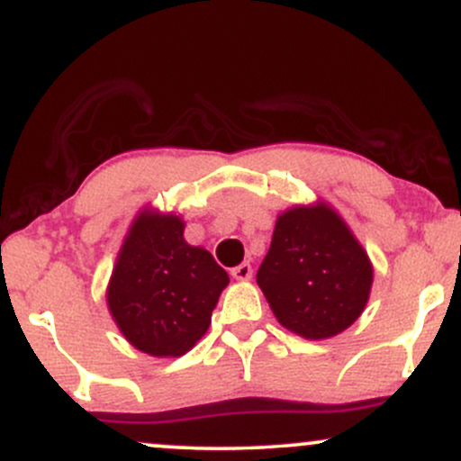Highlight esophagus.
<instances>
[{
  "instance_id": "1",
  "label": "esophagus",
  "mask_w": 461,
  "mask_h": 461,
  "mask_svg": "<svg viewBox=\"0 0 461 461\" xmlns=\"http://www.w3.org/2000/svg\"><path fill=\"white\" fill-rule=\"evenodd\" d=\"M251 275H253V268L249 262H242L238 264L236 268H231V277L238 279V282H247V279H251Z\"/></svg>"
}]
</instances>
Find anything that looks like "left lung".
<instances>
[{"label": "left lung", "instance_id": "8db88e82", "mask_svg": "<svg viewBox=\"0 0 461 461\" xmlns=\"http://www.w3.org/2000/svg\"><path fill=\"white\" fill-rule=\"evenodd\" d=\"M256 279L279 325L305 340H327L362 316L373 262L345 219L319 199L277 216Z\"/></svg>", "mask_w": 461, "mask_h": 461}]
</instances>
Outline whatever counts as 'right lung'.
<instances>
[{"mask_svg":"<svg viewBox=\"0 0 461 461\" xmlns=\"http://www.w3.org/2000/svg\"><path fill=\"white\" fill-rule=\"evenodd\" d=\"M182 214L145 205L131 221L105 301L125 340L151 357H179L208 331L230 284L203 247L188 245Z\"/></svg>","mask_w":461,"mask_h":461,"instance_id":"right-lung-1","label":"right lung"}]
</instances>
